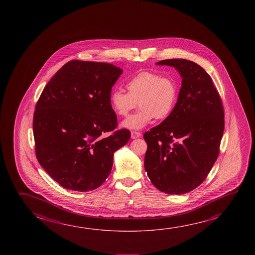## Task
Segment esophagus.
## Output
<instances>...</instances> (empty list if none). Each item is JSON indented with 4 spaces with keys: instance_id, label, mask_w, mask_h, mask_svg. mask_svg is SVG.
I'll return each mask as SVG.
<instances>
[{
    "instance_id": "1",
    "label": "esophagus",
    "mask_w": 255,
    "mask_h": 255,
    "mask_svg": "<svg viewBox=\"0 0 255 255\" xmlns=\"http://www.w3.org/2000/svg\"><path fill=\"white\" fill-rule=\"evenodd\" d=\"M141 136V133L138 131H131L130 132V137L131 138H138Z\"/></svg>"
}]
</instances>
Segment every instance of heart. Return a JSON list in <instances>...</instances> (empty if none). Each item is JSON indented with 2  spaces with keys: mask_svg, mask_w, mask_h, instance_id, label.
<instances>
[{
  "mask_svg": "<svg viewBox=\"0 0 255 255\" xmlns=\"http://www.w3.org/2000/svg\"><path fill=\"white\" fill-rule=\"evenodd\" d=\"M128 92L115 90L109 101L114 112L119 117H127L138 101L140 110L122 123V127L138 130L146 127L156 117L165 119L174 109L177 88L173 80L154 72L138 73L127 81Z\"/></svg>",
  "mask_w": 255,
  "mask_h": 255,
  "instance_id": "heart-1",
  "label": "heart"
}]
</instances>
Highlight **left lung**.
I'll return each instance as SVG.
<instances>
[{
  "label": "left lung",
  "instance_id": "8db88e82",
  "mask_svg": "<svg viewBox=\"0 0 255 255\" xmlns=\"http://www.w3.org/2000/svg\"><path fill=\"white\" fill-rule=\"evenodd\" d=\"M156 65L174 67L182 81L170 116L143 135L144 166L160 191L181 195L197 188L217 160L224 112L211 76L199 65L183 59Z\"/></svg>",
  "mask_w": 255,
  "mask_h": 255
}]
</instances>
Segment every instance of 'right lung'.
Wrapping results in <instances>:
<instances>
[{"label": "right lung", "mask_w": 255, "mask_h": 255, "mask_svg": "<svg viewBox=\"0 0 255 255\" xmlns=\"http://www.w3.org/2000/svg\"><path fill=\"white\" fill-rule=\"evenodd\" d=\"M123 70L112 64L71 60L43 89L34 114L35 154L63 188L86 192L104 183L114 154L130 138L117 126L109 98Z\"/></svg>", "instance_id": "obj_1"}]
</instances>
